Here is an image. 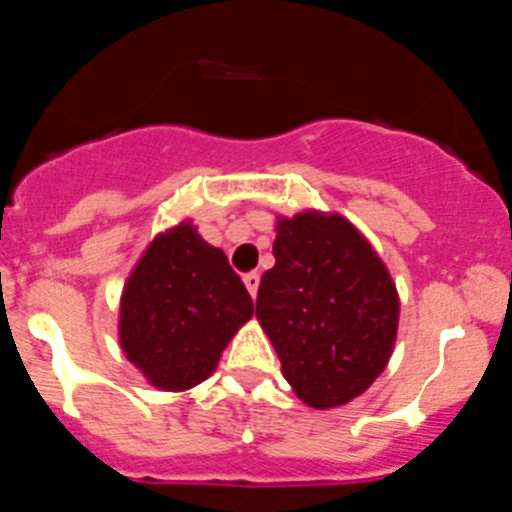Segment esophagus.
Masks as SVG:
<instances>
[{
    "label": "esophagus",
    "instance_id": "esophagus-1",
    "mask_svg": "<svg viewBox=\"0 0 512 512\" xmlns=\"http://www.w3.org/2000/svg\"><path fill=\"white\" fill-rule=\"evenodd\" d=\"M259 282H261L259 271H248V274H243V284H246L248 295L251 297H256V292H259Z\"/></svg>",
    "mask_w": 512,
    "mask_h": 512
}]
</instances>
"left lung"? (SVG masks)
<instances>
[{
  "label": "left lung",
  "instance_id": "1",
  "mask_svg": "<svg viewBox=\"0 0 512 512\" xmlns=\"http://www.w3.org/2000/svg\"><path fill=\"white\" fill-rule=\"evenodd\" d=\"M274 259L261 277L256 318L284 379L310 408L346 405L390 361L395 284L364 235L338 215L279 220Z\"/></svg>",
  "mask_w": 512,
  "mask_h": 512
}]
</instances>
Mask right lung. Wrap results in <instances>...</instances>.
Returning a JSON list of instances; mask_svg holds the SVG:
<instances>
[{"label": "right lung", "mask_w": 512, "mask_h": 512, "mask_svg": "<svg viewBox=\"0 0 512 512\" xmlns=\"http://www.w3.org/2000/svg\"><path fill=\"white\" fill-rule=\"evenodd\" d=\"M253 300L228 256L187 223L158 235L120 302V343L161 390H189L215 372Z\"/></svg>", "instance_id": "1"}]
</instances>
